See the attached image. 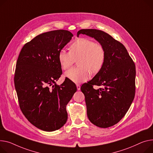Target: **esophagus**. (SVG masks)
I'll return each instance as SVG.
<instances>
[{
	"instance_id": "1",
	"label": "esophagus",
	"mask_w": 153,
	"mask_h": 153,
	"mask_svg": "<svg viewBox=\"0 0 153 153\" xmlns=\"http://www.w3.org/2000/svg\"><path fill=\"white\" fill-rule=\"evenodd\" d=\"M76 86H77V90H80V85L79 84H77Z\"/></svg>"
}]
</instances>
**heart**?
Wrapping results in <instances>:
<instances>
[{"label": "heart", "mask_w": 153, "mask_h": 153, "mask_svg": "<svg viewBox=\"0 0 153 153\" xmlns=\"http://www.w3.org/2000/svg\"><path fill=\"white\" fill-rule=\"evenodd\" d=\"M106 58L104 47L88 38H79L69 46V52L63 49L58 53V61L62 69H67L78 60L79 67L72 68L65 76L73 82L80 84L90 77V71L97 73L102 69Z\"/></svg>", "instance_id": "heart-1"}]
</instances>
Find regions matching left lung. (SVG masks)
Returning a JSON list of instances; mask_svg holds the SVG:
<instances>
[{
  "mask_svg": "<svg viewBox=\"0 0 153 153\" xmlns=\"http://www.w3.org/2000/svg\"><path fill=\"white\" fill-rule=\"evenodd\" d=\"M80 34L94 38L105 50L102 69L80 90L90 121L97 127L108 128L123 119L134 99L135 65L124 45L106 33L86 29L79 30L77 37ZM94 85L102 87L96 90Z\"/></svg>",
  "mask_w": 153,
  "mask_h": 153,
  "instance_id": "left-lung-1",
  "label": "left lung"
}]
</instances>
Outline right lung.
I'll return each mask as SVG.
<instances>
[{
    "label": "right lung",
    "mask_w": 153,
    "mask_h": 153,
    "mask_svg": "<svg viewBox=\"0 0 153 153\" xmlns=\"http://www.w3.org/2000/svg\"><path fill=\"white\" fill-rule=\"evenodd\" d=\"M73 34L55 30L35 37L22 48L14 77L19 108L26 118L46 131L59 129L66 123V105L77 90L69 79L58 85L62 74L58 53Z\"/></svg>",
    "instance_id": "1"
}]
</instances>
